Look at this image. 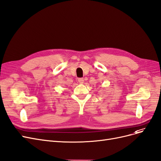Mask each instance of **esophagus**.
<instances>
[{
	"instance_id": "esophagus-1",
	"label": "esophagus",
	"mask_w": 161,
	"mask_h": 161,
	"mask_svg": "<svg viewBox=\"0 0 161 161\" xmlns=\"http://www.w3.org/2000/svg\"><path fill=\"white\" fill-rule=\"evenodd\" d=\"M78 81H79V83L80 84H83L84 83V79H82V78H80V79H78Z\"/></svg>"
}]
</instances>
